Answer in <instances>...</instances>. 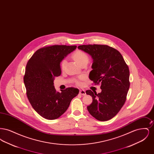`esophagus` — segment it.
<instances>
[{
    "label": "esophagus",
    "instance_id": "obj_1",
    "mask_svg": "<svg viewBox=\"0 0 154 154\" xmlns=\"http://www.w3.org/2000/svg\"><path fill=\"white\" fill-rule=\"evenodd\" d=\"M80 94L82 95H86V92H85L84 89H80Z\"/></svg>",
    "mask_w": 154,
    "mask_h": 154
}]
</instances>
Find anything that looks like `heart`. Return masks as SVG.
Instances as JSON below:
<instances>
[{"mask_svg": "<svg viewBox=\"0 0 154 154\" xmlns=\"http://www.w3.org/2000/svg\"><path fill=\"white\" fill-rule=\"evenodd\" d=\"M72 57L81 66L83 64H87L89 60V57L88 54L85 52L80 50H77L74 52L72 54ZM65 64H66V60H65V59H63L60 63V66H61L62 69H63L65 68ZM81 79H82V78H80V80L76 81V84L77 85H80V80Z\"/></svg>", "mask_w": 154, "mask_h": 154, "instance_id": "heart-1", "label": "heart"}]
</instances>
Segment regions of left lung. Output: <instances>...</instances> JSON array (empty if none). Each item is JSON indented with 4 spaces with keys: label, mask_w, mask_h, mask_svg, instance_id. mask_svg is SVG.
<instances>
[{
    "label": "left lung",
    "mask_w": 154,
    "mask_h": 154,
    "mask_svg": "<svg viewBox=\"0 0 154 154\" xmlns=\"http://www.w3.org/2000/svg\"><path fill=\"white\" fill-rule=\"evenodd\" d=\"M78 48L93 59L89 79L95 85L100 83L102 92L86 91L92 102L87 106L90 114L100 121L115 117L126 102L129 89V69L121 53L107 45L88 44Z\"/></svg>",
    "instance_id": "obj_1"
}]
</instances>
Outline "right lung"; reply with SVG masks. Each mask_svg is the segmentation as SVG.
Returning <instances> with one entry per match:
<instances>
[{
	"mask_svg": "<svg viewBox=\"0 0 154 154\" xmlns=\"http://www.w3.org/2000/svg\"><path fill=\"white\" fill-rule=\"evenodd\" d=\"M76 45H53L42 47L29 59L23 76L26 95L32 107L42 117L55 119L68 109L79 93L77 88L69 87L57 92L55 77L61 74L60 63Z\"/></svg>",
	"mask_w": 154,
	"mask_h": 154,
	"instance_id": "1",
	"label": "right lung"
}]
</instances>
